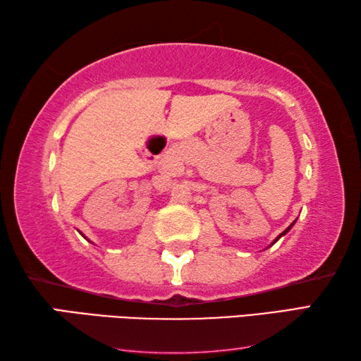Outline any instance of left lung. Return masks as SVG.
<instances>
[{
  "label": "left lung",
  "mask_w": 361,
  "mask_h": 361,
  "mask_svg": "<svg viewBox=\"0 0 361 361\" xmlns=\"http://www.w3.org/2000/svg\"><path fill=\"white\" fill-rule=\"evenodd\" d=\"M291 226H293V224H291ZM291 226H288V228H286V229H285V231H283V232H282V234H280V235H279V237H277V239H276V242H277V240H279V239H280V237H282V235H283V234H285V232H286V231H288V229H290V228H291Z\"/></svg>",
  "instance_id": "left-lung-1"
}]
</instances>
